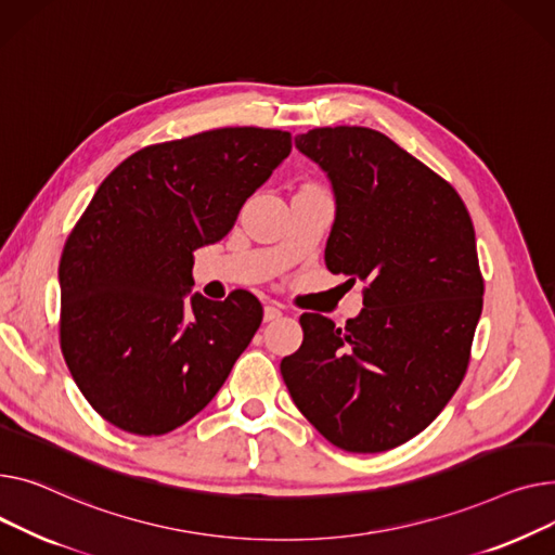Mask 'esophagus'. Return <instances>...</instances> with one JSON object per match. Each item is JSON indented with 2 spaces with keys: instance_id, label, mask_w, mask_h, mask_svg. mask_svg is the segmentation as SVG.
I'll list each match as a JSON object with an SVG mask.
<instances>
[{
  "instance_id": "34e87169",
  "label": "esophagus",
  "mask_w": 555,
  "mask_h": 555,
  "mask_svg": "<svg viewBox=\"0 0 555 555\" xmlns=\"http://www.w3.org/2000/svg\"><path fill=\"white\" fill-rule=\"evenodd\" d=\"M280 315H282V311H280L278 307H273V305H267V307H264V320H267V322L278 320Z\"/></svg>"
}]
</instances>
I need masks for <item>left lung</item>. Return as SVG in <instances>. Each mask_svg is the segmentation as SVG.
I'll return each instance as SVG.
<instances>
[{
	"label": "left lung",
	"mask_w": 555,
	"mask_h": 555,
	"mask_svg": "<svg viewBox=\"0 0 555 555\" xmlns=\"http://www.w3.org/2000/svg\"><path fill=\"white\" fill-rule=\"evenodd\" d=\"M296 147L327 172L336 219L324 262L367 282L345 327L302 313L282 358L293 403L347 452H383L426 430L457 392L481 315L470 215L448 181L370 127H315Z\"/></svg>",
	"instance_id": "left-lung-1"
}]
</instances>
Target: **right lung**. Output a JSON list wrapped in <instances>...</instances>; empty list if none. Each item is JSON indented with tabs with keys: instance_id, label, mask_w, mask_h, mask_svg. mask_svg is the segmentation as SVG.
Masks as SVG:
<instances>
[{
	"instance_id": "obj_1",
	"label": "right lung",
	"mask_w": 555,
	"mask_h": 555,
	"mask_svg": "<svg viewBox=\"0 0 555 555\" xmlns=\"http://www.w3.org/2000/svg\"><path fill=\"white\" fill-rule=\"evenodd\" d=\"M288 152L282 129L221 127L143 147L95 190L60 257V347L112 426L141 437L183 426L253 340V293L185 296L194 250L228 235Z\"/></svg>"
}]
</instances>
